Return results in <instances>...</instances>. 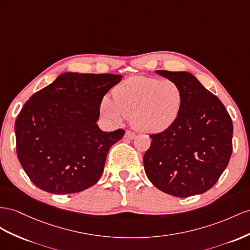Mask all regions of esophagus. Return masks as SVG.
<instances>
[{"instance_id": "34e87169", "label": "esophagus", "mask_w": 250, "mask_h": 250, "mask_svg": "<svg viewBox=\"0 0 250 250\" xmlns=\"http://www.w3.org/2000/svg\"><path fill=\"white\" fill-rule=\"evenodd\" d=\"M135 133L134 132H132V131H126L125 132V138H126V139H134L135 138Z\"/></svg>"}]
</instances>
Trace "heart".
<instances>
[{"label": "heart", "mask_w": 250, "mask_h": 250, "mask_svg": "<svg viewBox=\"0 0 250 250\" xmlns=\"http://www.w3.org/2000/svg\"><path fill=\"white\" fill-rule=\"evenodd\" d=\"M114 99L105 96L101 110L120 121L130 116L131 125L143 133H161L173 125L184 104V91L177 82L153 77L133 76L113 89Z\"/></svg>", "instance_id": "heart-1"}]
</instances>
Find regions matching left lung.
I'll list each match as a JSON object with an SVG mask.
<instances>
[{"label":"left lung","mask_w":250,"mask_h":250,"mask_svg":"<svg viewBox=\"0 0 250 250\" xmlns=\"http://www.w3.org/2000/svg\"><path fill=\"white\" fill-rule=\"evenodd\" d=\"M184 91L180 116L169 129L150 135L144 155L150 182L177 197L202 194L214 186L232 153L233 125L221 100L188 72L156 70Z\"/></svg>","instance_id":"left-lung-1"}]
</instances>
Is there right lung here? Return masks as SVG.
I'll list each match as a JSON object with an SVG mask.
<instances>
[{
    "label": "right lung",
    "instance_id": "1",
    "mask_svg": "<svg viewBox=\"0 0 250 250\" xmlns=\"http://www.w3.org/2000/svg\"><path fill=\"white\" fill-rule=\"evenodd\" d=\"M121 78L63 73L24 104L15 124L17 154L38 188L69 194L99 181L108 150L125 135L97 125L104 96Z\"/></svg>",
    "mask_w": 250,
    "mask_h": 250
}]
</instances>
